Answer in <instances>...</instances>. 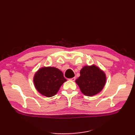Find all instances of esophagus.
<instances>
[{
  "mask_svg": "<svg viewBox=\"0 0 135 135\" xmlns=\"http://www.w3.org/2000/svg\"><path fill=\"white\" fill-rule=\"evenodd\" d=\"M69 80H71V81H74L75 80V77H73V78H72L69 79Z\"/></svg>",
  "mask_w": 135,
  "mask_h": 135,
  "instance_id": "1",
  "label": "esophagus"
}]
</instances>
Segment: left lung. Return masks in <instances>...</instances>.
<instances>
[{
  "label": "left lung",
  "instance_id": "obj_1",
  "mask_svg": "<svg viewBox=\"0 0 135 135\" xmlns=\"http://www.w3.org/2000/svg\"><path fill=\"white\" fill-rule=\"evenodd\" d=\"M80 76L76 80L84 95L93 96L103 89L106 83L105 73L95 65L85 66L80 70Z\"/></svg>",
  "mask_w": 135,
  "mask_h": 135
}]
</instances>
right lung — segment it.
Masks as SVG:
<instances>
[{
    "instance_id": "1",
    "label": "right lung",
    "mask_w": 135,
    "mask_h": 135,
    "mask_svg": "<svg viewBox=\"0 0 135 135\" xmlns=\"http://www.w3.org/2000/svg\"><path fill=\"white\" fill-rule=\"evenodd\" d=\"M34 85L42 95L48 97L55 96L66 79L62 72L55 67H43L34 76Z\"/></svg>"
}]
</instances>
